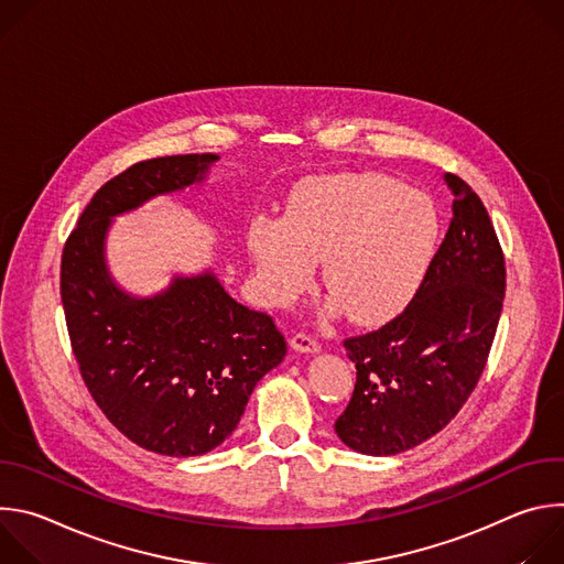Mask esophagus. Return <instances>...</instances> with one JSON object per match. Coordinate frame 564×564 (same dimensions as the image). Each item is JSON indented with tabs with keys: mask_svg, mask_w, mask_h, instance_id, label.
Wrapping results in <instances>:
<instances>
[{
	"mask_svg": "<svg viewBox=\"0 0 564 564\" xmlns=\"http://www.w3.org/2000/svg\"><path fill=\"white\" fill-rule=\"evenodd\" d=\"M290 346H292V350H296V352H305V355H314V352H318V350H321L318 341H316L314 337H310V335H303V333L294 335V337L290 339Z\"/></svg>",
	"mask_w": 564,
	"mask_h": 564,
	"instance_id": "34e87169",
	"label": "esophagus"
}]
</instances>
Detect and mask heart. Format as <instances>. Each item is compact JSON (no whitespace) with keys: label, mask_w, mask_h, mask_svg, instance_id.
Here are the masks:
<instances>
[{"label":"heart","mask_w":564,"mask_h":564,"mask_svg":"<svg viewBox=\"0 0 564 564\" xmlns=\"http://www.w3.org/2000/svg\"><path fill=\"white\" fill-rule=\"evenodd\" d=\"M440 240L433 200L377 172L307 178L290 194L283 216L259 214L248 227L265 303L296 301L321 261L330 312L346 310L361 326H381L413 303Z\"/></svg>","instance_id":"b5f03b06"}]
</instances>
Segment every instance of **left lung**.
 I'll return each instance as SVG.
<instances>
[{"instance_id": "1", "label": "left lung", "mask_w": 564, "mask_h": 564, "mask_svg": "<svg viewBox=\"0 0 564 564\" xmlns=\"http://www.w3.org/2000/svg\"><path fill=\"white\" fill-rule=\"evenodd\" d=\"M453 218L413 303L375 333L344 341L357 368L339 440L364 455L404 453L440 433L487 366L505 301L500 240L479 196L457 176Z\"/></svg>"}]
</instances>
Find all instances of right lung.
<instances>
[{
  "mask_svg": "<svg viewBox=\"0 0 564 564\" xmlns=\"http://www.w3.org/2000/svg\"><path fill=\"white\" fill-rule=\"evenodd\" d=\"M216 153L151 158L105 183L66 238L59 294L70 348L91 397L133 444L170 457L220 446L285 339L265 312L234 301L214 272L174 276L153 296L109 274L111 218L203 183Z\"/></svg>",
  "mask_w": 564,
  "mask_h": 564,
  "instance_id": "1",
  "label": "right lung"
}]
</instances>
